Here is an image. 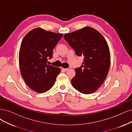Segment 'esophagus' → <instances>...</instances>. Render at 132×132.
Here are the masks:
<instances>
[{
	"label": "esophagus",
	"mask_w": 132,
	"mask_h": 132,
	"mask_svg": "<svg viewBox=\"0 0 132 132\" xmlns=\"http://www.w3.org/2000/svg\"><path fill=\"white\" fill-rule=\"evenodd\" d=\"M62 70H63V71H67L68 70H69V69H63V68H62Z\"/></svg>",
	"instance_id": "34e87169"
}]
</instances>
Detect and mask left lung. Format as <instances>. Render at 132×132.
Segmentation results:
<instances>
[{
	"label": "left lung",
	"instance_id": "left-lung-1",
	"mask_svg": "<svg viewBox=\"0 0 132 132\" xmlns=\"http://www.w3.org/2000/svg\"><path fill=\"white\" fill-rule=\"evenodd\" d=\"M63 37L77 55L84 57L81 66L75 70L73 87L82 94L93 93L103 84L109 70L110 53L105 39L89 27L65 34Z\"/></svg>",
	"mask_w": 132,
	"mask_h": 132
}]
</instances>
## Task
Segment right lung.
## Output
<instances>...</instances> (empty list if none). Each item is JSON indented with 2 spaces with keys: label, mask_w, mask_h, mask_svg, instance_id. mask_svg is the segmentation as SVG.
<instances>
[{
  "label": "right lung",
  "mask_w": 132,
  "mask_h": 132,
  "mask_svg": "<svg viewBox=\"0 0 132 132\" xmlns=\"http://www.w3.org/2000/svg\"><path fill=\"white\" fill-rule=\"evenodd\" d=\"M62 34L32 29L24 36L19 52L21 73L27 85L38 93H43L54 84L61 69L47 64Z\"/></svg>",
  "instance_id": "add662e5"
}]
</instances>
